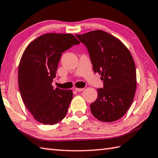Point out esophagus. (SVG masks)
<instances>
[{
    "label": "esophagus",
    "mask_w": 158,
    "mask_h": 158,
    "mask_svg": "<svg viewBox=\"0 0 158 158\" xmlns=\"http://www.w3.org/2000/svg\"><path fill=\"white\" fill-rule=\"evenodd\" d=\"M84 89V88H75V90H76V92H82V91H83Z\"/></svg>",
    "instance_id": "1"
}]
</instances>
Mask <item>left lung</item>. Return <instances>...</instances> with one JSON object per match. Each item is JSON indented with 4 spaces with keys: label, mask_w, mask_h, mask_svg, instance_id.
Here are the masks:
<instances>
[{
    "label": "left lung",
    "mask_w": 158,
    "mask_h": 158,
    "mask_svg": "<svg viewBox=\"0 0 158 158\" xmlns=\"http://www.w3.org/2000/svg\"><path fill=\"white\" fill-rule=\"evenodd\" d=\"M76 36L87 47L93 70L103 81L97 99L90 105L92 114L104 122L119 119L131 106L136 91V69L131 52L119 40L103 30Z\"/></svg>",
    "instance_id": "1"
}]
</instances>
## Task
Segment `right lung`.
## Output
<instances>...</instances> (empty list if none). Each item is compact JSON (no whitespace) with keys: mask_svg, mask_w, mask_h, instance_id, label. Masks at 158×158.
I'll return each instance as SVG.
<instances>
[{"mask_svg":"<svg viewBox=\"0 0 158 158\" xmlns=\"http://www.w3.org/2000/svg\"><path fill=\"white\" fill-rule=\"evenodd\" d=\"M79 44L71 34L47 33L32 41L22 55L19 91L25 106L40 123L53 125L66 115L72 91L53 89L52 82L62 52Z\"/></svg>","mask_w":158,"mask_h":158,"instance_id":"add662e5","label":"right lung"}]
</instances>
